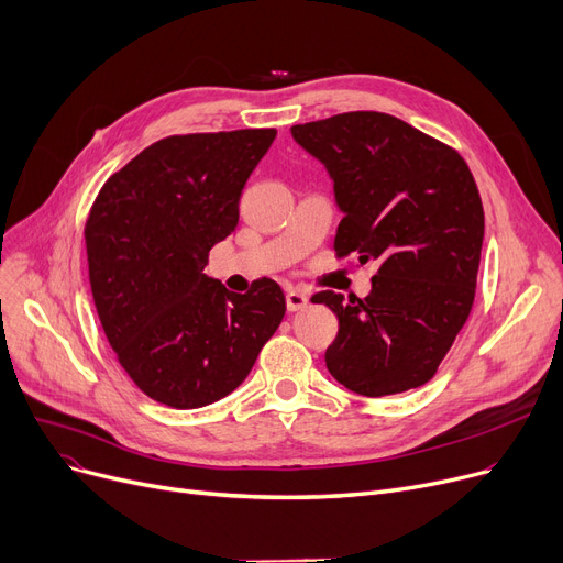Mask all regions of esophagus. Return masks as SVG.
<instances>
[{"label":"esophagus","instance_id":"esophagus-1","mask_svg":"<svg viewBox=\"0 0 563 563\" xmlns=\"http://www.w3.org/2000/svg\"><path fill=\"white\" fill-rule=\"evenodd\" d=\"M307 305H309V298L305 296V292H300V290H288L286 292V309L292 313V311H302V309H307Z\"/></svg>","mask_w":563,"mask_h":563}]
</instances>
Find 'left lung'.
<instances>
[{"instance_id": "obj_1", "label": "left lung", "mask_w": 563, "mask_h": 563, "mask_svg": "<svg viewBox=\"0 0 563 563\" xmlns=\"http://www.w3.org/2000/svg\"><path fill=\"white\" fill-rule=\"evenodd\" d=\"M290 135L334 183L336 256L380 263L364 300L334 290L311 298L339 318L328 371L371 398L426 385L474 305L484 206L470 167L383 112H345L292 125Z\"/></svg>"}]
</instances>
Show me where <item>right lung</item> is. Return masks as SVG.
<instances>
[{
	"mask_svg": "<svg viewBox=\"0 0 563 563\" xmlns=\"http://www.w3.org/2000/svg\"><path fill=\"white\" fill-rule=\"evenodd\" d=\"M275 128L165 137L107 178L85 227L100 325L148 398L203 408L247 378L286 313L277 282L231 292L203 275Z\"/></svg>",
	"mask_w": 563,
	"mask_h": 563,
	"instance_id": "add662e5",
	"label": "right lung"
}]
</instances>
